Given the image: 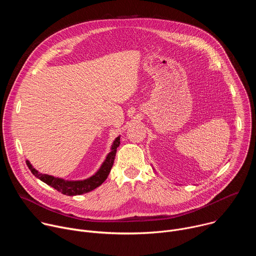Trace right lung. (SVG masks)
<instances>
[{"label": "right lung", "mask_w": 256, "mask_h": 256, "mask_svg": "<svg viewBox=\"0 0 256 256\" xmlns=\"http://www.w3.org/2000/svg\"><path fill=\"white\" fill-rule=\"evenodd\" d=\"M120 136H118L112 144V152L107 155L101 168L98 170V172L95 175H93L92 177L85 179V180H80V181L64 180V179H60L58 177H54L52 175L38 173V171H36L28 161H26V164L34 176L40 178L42 181L44 182V184L54 188V190L62 192V194L79 196V194H86V192H89L95 190L96 188L101 186L105 181L109 172H110V170L112 168L114 158L116 155V149L120 146Z\"/></svg>", "instance_id": "add662e5"}]
</instances>
